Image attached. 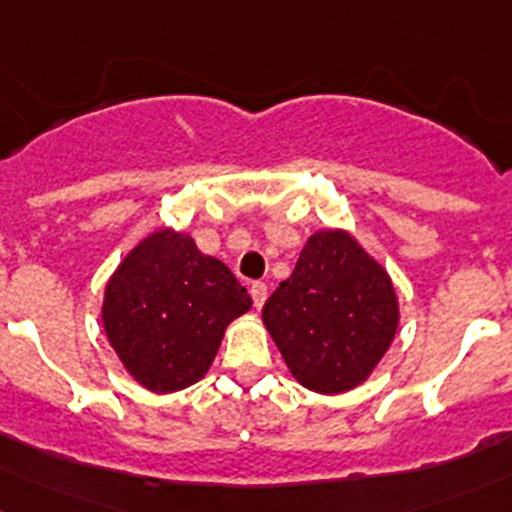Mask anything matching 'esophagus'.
Wrapping results in <instances>:
<instances>
[{"label": "esophagus", "instance_id": "1", "mask_svg": "<svg viewBox=\"0 0 512 512\" xmlns=\"http://www.w3.org/2000/svg\"><path fill=\"white\" fill-rule=\"evenodd\" d=\"M249 293H251V298H254V305H256V308H261V305H263V303H266V295H268V288H266V286H263V283H251Z\"/></svg>", "mask_w": 512, "mask_h": 512}]
</instances>
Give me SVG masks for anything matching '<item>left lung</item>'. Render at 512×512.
<instances>
[{
  "instance_id": "1",
  "label": "left lung",
  "mask_w": 512,
  "mask_h": 512,
  "mask_svg": "<svg viewBox=\"0 0 512 512\" xmlns=\"http://www.w3.org/2000/svg\"><path fill=\"white\" fill-rule=\"evenodd\" d=\"M261 318L295 382L333 397L377 370L399 330V298L387 268L350 231L320 229Z\"/></svg>"
}]
</instances>
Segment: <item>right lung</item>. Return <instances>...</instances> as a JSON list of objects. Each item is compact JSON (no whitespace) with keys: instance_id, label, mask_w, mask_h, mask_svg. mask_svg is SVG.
<instances>
[{"instance_id":"add662e5","label":"right lung","mask_w":512,"mask_h":512,"mask_svg":"<svg viewBox=\"0 0 512 512\" xmlns=\"http://www.w3.org/2000/svg\"><path fill=\"white\" fill-rule=\"evenodd\" d=\"M251 295L219 258L162 226L150 231L105 283V337L125 372L152 394L192 387L217 357L226 328Z\"/></svg>"}]
</instances>
